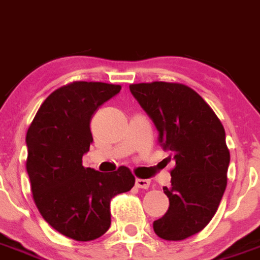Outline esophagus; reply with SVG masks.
Masks as SVG:
<instances>
[{
  "label": "esophagus",
  "instance_id": "obj_1",
  "mask_svg": "<svg viewBox=\"0 0 260 260\" xmlns=\"http://www.w3.org/2000/svg\"><path fill=\"white\" fill-rule=\"evenodd\" d=\"M136 186L139 188L148 189L149 186H150V180L149 179H136Z\"/></svg>",
  "mask_w": 260,
  "mask_h": 260
}]
</instances>
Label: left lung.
Listing matches in <instances>:
<instances>
[{"instance_id":"obj_1","label":"left lung","mask_w":260,"mask_h":260,"mask_svg":"<svg viewBox=\"0 0 260 260\" xmlns=\"http://www.w3.org/2000/svg\"><path fill=\"white\" fill-rule=\"evenodd\" d=\"M129 90L154 123L168 159L175 161L171 186L164 187L170 205L153 229L162 239L182 241L208 225L225 192V129L208 103L182 83H136Z\"/></svg>"}]
</instances>
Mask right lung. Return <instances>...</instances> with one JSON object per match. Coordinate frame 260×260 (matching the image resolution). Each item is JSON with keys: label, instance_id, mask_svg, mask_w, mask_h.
Here are the masks:
<instances>
[{"label": "right lung", "instance_id": "1", "mask_svg": "<svg viewBox=\"0 0 260 260\" xmlns=\"http://www.w3.org/2000/svg\"><path fill=\"white\" fill-rule=\"evenodd\" d=\"M120 89L85 81L60 87L43 102L27 131L34 202L53 229L76 241L103 236L111 225V199L135 186L125 166L107 174L82 166L92 143V115Z\"/></svg>", "mask_w": 260, "mask_h": 260}]
</instances>
